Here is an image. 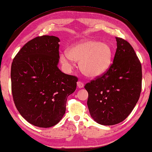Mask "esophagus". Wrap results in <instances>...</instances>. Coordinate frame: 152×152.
<instances>
[{"instance_id":"esophagus-1","label":"esophagus","mask_w":152,"mask_h":152,"mask_svg":"<svg viewBox=\"0 0 152 152\" xmlns=\"http://www.w3.org/2000/svg\"><path fill=\"white\" fill-rule=\"evenodd\" d=\"M77 86L80 88L84 87V83L82 82H81V81H78L77 83Z\"/></svg>"}]
</instances>
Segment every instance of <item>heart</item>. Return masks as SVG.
Masks as SVG:
<instances>
[{"instance_id":"obj_1","label":"heart","mask_w":152,"mask_h":152,"mask_svg":"<svg viewBox=\"0 0 152 152\" xmlns=\"http://www.w3.org/2000/svg\"><path fill=\"white\" fill-rule=\"evenodd\" d=\"M61 61L68 64L69 60L80 61L81 71L89 77H96L107 71L112 64V50L109 44L96 40L79 42L60 56Z\"/></svg>"}]
</instances>
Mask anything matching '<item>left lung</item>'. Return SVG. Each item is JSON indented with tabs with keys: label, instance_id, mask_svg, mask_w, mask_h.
Returning a JSON list of instances; mask_svg holds the SVG:
<instances>
[{
	"label": "left lung",
	"instance_id": "left-lung-1",
	"mask_svg": "<svg viewBox=\"0 0 152 152\" xmlns=\"http://www.w3.org/2000/svg\"><path fill=\"white\" fill-rule=\"evenodd\" d=\"M113 63L101 75L85 84L87 105L97 123L115 125L126 119L138 101L142 90V66L126 40L116 37Z\"/></svg>",
	"mask_w": 152,
	"mask_h": 152
}]
</instances>
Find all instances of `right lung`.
<instances>
[{
    "instance_id": "1",
    "label": "right lung",
    "mask_w": 152,
    "mask_h": 152,
    "mask_svg": "<svg viewBox=\"0 0 152 152\" xmlns=\"http://www.w3.org/2000/svg\"><path fill=\"white\" fill-rule=\"evenodd\" d=\"M58 37L42 35L26 43L12 63L13 100L20 115L35 126L56 125L78 78L59 70Z\"/></svg>"
}]
</instances>
